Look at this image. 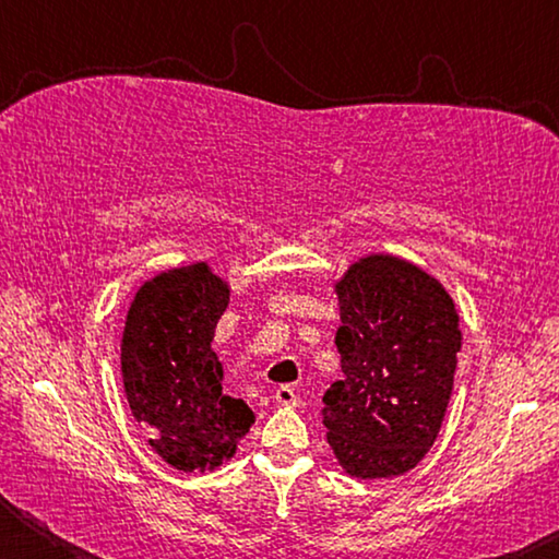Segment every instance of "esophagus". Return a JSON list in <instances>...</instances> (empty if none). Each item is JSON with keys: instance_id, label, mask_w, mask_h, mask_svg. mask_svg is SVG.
Masks as SVG:
<instances>
[{"instance_id": "esophagus-1", "label": "esophagus", "mask_w": 559, "mask_h": 559, "mask_svg": "<svg viewBox=\"0 0 559 559\" xmlns=\"http://www.w3.org/2000/svg\"><path fill=\"white\" fill-rule=\"evenodd\" d=\"M273 400H276L283 406H298L300 404L298 394H296V390H293L290 384H281L278 390H276V394H273Z\"/></svg>"}]
</instances>
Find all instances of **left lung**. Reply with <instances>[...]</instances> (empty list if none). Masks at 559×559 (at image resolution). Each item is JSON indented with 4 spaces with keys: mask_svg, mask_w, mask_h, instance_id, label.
Instances as JSON below:
<instances>
[{
    "mask_svg": "<svg viewBox=\"0 0 559 559\" xmlns=\"http://www.w3.org/2000/svg\"><path fill=\"white\" fill-rule=\"evenodd\" d=\"M337 298L345 377L323 396L328 443L349 476H400L427 456L447 414L456 308L439 281L396 257L353 263Z\"/></svg>",
    "mask_w": 559,
    "mask_h": 559,
    "instance_id": "8db88e82",
    "label": "left lung"
}]
</instances>
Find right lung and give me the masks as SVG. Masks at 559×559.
Instances as JSON below:
<instances>
[{"mask_svg":"<svg viewBox=\"0 0 559 559\" xmlns=\"http://www.w3.org/2000/svg\"><path fill=\"white\" fill-rule=\"evenodd\" d=\"M229 288L206 263L159 273L138 290L122 330L128 404L150 447L177 471H206L234 456L253 412L222 394L214 330Z\"/></svg>","mask_w":559,"mask_h":559,"instance_id":"1","label":"right lung"}]
</instances>
